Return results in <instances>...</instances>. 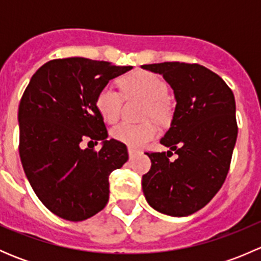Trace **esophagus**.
I'll use <instances>...</instances> for the list:
<instances>
[{"instance_id":"1","label":"esophagus","mask_w":261,"mask_h":261,"mask_svg":"<svg viewBox=\"0 0 261 261\" xmlns=\"http://www.w3.org/2000/svg\"><path fill=\"white\" fill-rule=\"evenodd\" d=\"M138 154H140V151H139V150L133 149V147H128V156H130V159H134V158H135Z\"/></svg>"}]
</instances>
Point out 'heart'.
Returning a JSON list of instances; mask_svg holds the SVG:
<instances>
[{"label": "heart", "instance_id": "1", "mask_svg": "<svg viewBox=\"0 0 261 261\" xmlns=\"http://www.w3.org/2000/svg\"><path fill=\"white\" fill-rule=\"evenodd\" d=\"M121 91L125 96H139L146 99L145 116L165 120L169 116L167 102L168 87L165 82L154 73L138 70L120 80ZM96 107L106 122L114 123L118 120L122 107V96L111 86L102 87L96 96ZM159 127L152 121L141 123L121 122L111 131L115 140L130 147H141L155 139Z\"/></svg>", "mask_w": 261, "mask_h": 261}]
</instances>
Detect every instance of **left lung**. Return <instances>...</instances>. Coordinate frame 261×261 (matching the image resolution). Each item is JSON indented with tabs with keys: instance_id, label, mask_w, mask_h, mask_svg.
<instances>
[{
	"instance_id": "left-lung-1",
	"label": "left lung",
	"mask_w": 261,
	"mask_h": 261,
	"mask_svg": "<svg viewBox=\"0 0 261 261\" xmlns=\"http://www.w3.org/2000/svg\"><path fill=\"white\" fill-rule=\"evenodd\" d=\"M143 68L162 74L177 99L172 126L160 140L170 150L146 152L151 168L143 175L144 194L156 211L192 215L211 201L227 177L238 139L235 97L220 75L196 63ZM173 151L178 156L169 161Z\"/></svg>"
}]
</instances>
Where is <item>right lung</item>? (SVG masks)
Returning a JSON list of instances; mask_svg holds the SVG:
<instances>
[{
	"label": "right lung",
	"instance_id": "add662e5",
	"mask_svg": "<svg viewBox=\"0 0 261 261\" xmlns=\"http://www.w3.org/2000/svg\"><path fill=\"white\" fill-rule=\"evenodd\" d=\"M133 69L110 62L53 59L31 77L18 106V152L44 206L68 221L92 217L109 202V177L128 159L125 144L107 140L96 96L110 80ZM84 138L104 146L83 150Z\"/></svg>",
	"mask_w": 261,
	"mask_h": 261
}]
</instances>
